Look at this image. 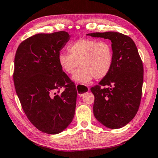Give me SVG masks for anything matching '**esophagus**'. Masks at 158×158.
<instances>
[{"instance_id": "esophagus-1", "label": "esophagus", "mask_w": 158, "mask_h": 158, "mask_svg": "<svg viewBox=\"0 0 158 158\" xmlns=\"http://www.w3.org/2000/svg\"><path fill=\"white\" fill-rule=\"evenodd\" d=\"M76 86H77V93H78V95L79 96H82L84 94H86V93H87L89 91V87H87L86 86H84V85L77 84L76 85Z\"/></svg>"}]
</instances>
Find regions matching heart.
<instances>
[{
	"mask_svg": "<svg viewBox=\"0 0 158 158\" xmlns=\"http://www.w3.org/2000/svg\"><path fill=\"white\" fill-rule=\"evenodd\" d=\"M69 54L60 53L58 63L67 74L74 73L72 79L87 84L94 78L102 79L110 72L114 62V51L111 44L107 41L80 39L67 47Z\"/></svg>",
	"mask_w": 158,
	"mask_h": 158,
	"instance_id": "heart-1",
	"label": "heart"
}]
</instances>
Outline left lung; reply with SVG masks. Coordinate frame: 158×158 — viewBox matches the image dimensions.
Instances as JSON below:
<instances>
[{"instance_id":"left-lung-1","label":"left lung","mask_w":158,"mask_h":158,"mask_svg":"<svg viewBox=\"0 0 158 158\" xmlns=\"http://www.w3.org/2000/svg\"><path fill=\"white\" fill-rule=\"evenodd\" d=\"M88 36L110 39L114 62L107 77L91 89L95 96L94 114L110 129H119L134 119L141 103L143 67L136 44L129 36L115 31Z\"/></svg>"}]
</instances>
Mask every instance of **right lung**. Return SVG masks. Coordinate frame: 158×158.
<instances>
[{
	"instance_id": "add662e5",
	"label": "right lung",
	"mask_w": 158,
	"mask_h": 158,
	"mask_svg": "<svg viewBox=\"0 0 158 158\" xmlns=\"http://www.w3.org/2000/svg\"><path fill=\"white\" fill-rule=\"evenodd\" d=\"M69 38L64 31L34 35L19 44L15 57L14 84L22 109L36 129L48 134L60 133L74 116L76 86L58 63Z\"/></svg>"
}]
</instances>
